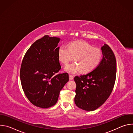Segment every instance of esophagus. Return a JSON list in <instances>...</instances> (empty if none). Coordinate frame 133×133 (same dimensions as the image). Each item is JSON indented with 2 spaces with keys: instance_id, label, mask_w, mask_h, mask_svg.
<instances>
[{
  "instance_id": "obj_1",
  "label": "esophagus",
  "mask_w": 133,
  "mask_h": 133,
  "mask_svg": "<svg viewBox=\"0 0 133 133\" xmlns=\"http://www.w3.org/2000/svg\"><path fill=\"white\" fill-rule=\"evenodd\" d=\"M69 79H70V80H72L73 78H74V77H73L72 75H69Z\"/></svg>"
}]
</instances>
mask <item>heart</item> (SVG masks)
Instances as JSON below:
<instances>
[{"mask_svg":"<svg viewBox=\"0 0 133 133\" xmlns=\"http://www.w3.org/2000/svg\"><path fill=\"white\" fill-rule=\"evenodd\" d=\"M58 56L59 61L65 66L74 57L75 62L67 66L65 69L67 72L75 74L81 70L84 73L93 70L101 62L103 54L100 48L92 47L88 43L75 42L68 47H59Z\"/></svg>","mask_w":133,"mask_h":133,"instance_id":"1","label":"heart"}]
</instances>
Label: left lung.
I'll list each match as a JSON object with an SVG mask.
<instances>
[{
	"label": "left lung",
	"instance_id": "8db88e82",
	"mask_svg": "<svg viewBox=\"0 0 133 133\" xmlns=\"http://www.w3.org/2000/svg\"><path fill=\"white\" fill-rule=\"evenodd\" d=\"M103 57L99 65L89 72L75 76L76 84L75 103L79 108L92 111L108 98L116 77V61L114 54L107 45L102 47Z\"/></svg>",
	"mask_w": 133,
	"mask_h": 133
}]
</instances>
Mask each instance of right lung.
Listing matches in <instances>:
<instances>
[{
	"instance_id": "obj_1",
	"label": "right lung",
	"mask_w": 133,
	"mask_h": 133,
	"mask_svg": "<svg viewBox=\"0 0 133 133\" xmlns=\"http://www.w3.org/2000/svg\"><path fill=\"white\" fill-rule=\"evenodd\" d=\"M59 38L44 36L26 51L22 61L20 78L26 96L34 105L42 108L54 106L60 91L69 81L61 69L58 56Z\"/></svg>"
}]
</instances>
